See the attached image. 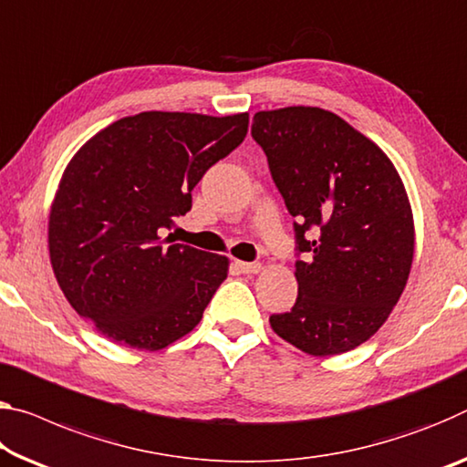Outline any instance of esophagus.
<instances>
[{"label":"esophagus","mask_w":467,"mask_h":467,"mask_svg":"<svg viewBox=\"0 0 467 467\" xmlns=\"http://www.w3.org/2000/svg\"><path fill=\"white\" fill-rule=\"evenodd\" d=\"M234 265H236V268H239L243 274H257V272H262V264H257V262H254V264H249V262H236Z\"/></svg>","instance_id":"1"}]
</instances>
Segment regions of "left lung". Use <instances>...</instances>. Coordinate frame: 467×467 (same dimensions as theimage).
<instances>
[{
  "mask_svg": "<svg viewBox=\"0 0 467 467\" xmlns=\"http://www.w3.org/2000/svg\"><path fill=\"white\" fill-rule=\"evenodd\" d=\"M251 135L295 222L299 285L291 312L270 316L280 338L314 358L376 335L410 278L416 231L393 161L322 108L257 112Z\"/></svg>",
  "mask_w": 467,
  "mask_h": 467,
  "instance_id": "left-lung-1",
  "label": "left lung"
}]
</instances>
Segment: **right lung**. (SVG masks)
I'll list each match as a JSON object with an SVG mask.
<instances>
[{"instance_id":"add662e5","label":"right lung","mask_w":467,"mask_h":467,"mask_svg":"<svg viewBox=\"0 0 467 467\" xmlns=\"http://www.w3.org/2000/svg\"><path fill=\"white\" fill-rule=\"evenodd\" d=\"M247 127V112H140L74 153L49 210V260L64 297L103 337L160 351L202 320L231 262L166 247L160 234L191 210V191Z\"/></svg>"}]
</instances>
